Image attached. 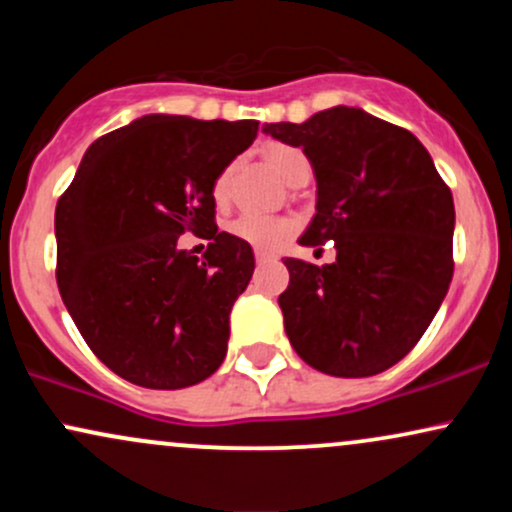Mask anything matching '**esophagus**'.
Returning <instances> with one entry per match:
<instances>
[{"label": "esophagus", "instance_id": "obj_1", "mask_svg": "<svg viewBox=\"0 0 512 512\" xmlns=\"http://www.w3.org/2000/svg\"><path fill=\"white\" fill-rule=\"evenodd\" d=\"M272 257H274V255H269V252H264V250H255V260L260 262V264H262V262H267V260H272Z\"/></svg>", "mask_w": 512, "mask_h": 512}]
</instances>
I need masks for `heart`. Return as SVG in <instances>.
<instances>
[{
	"mask_svg": "<svg viewBox=\"0 0 512 512\" xmlns=\"http://www.w3.org/2000/svg\"><path fill=\"white\" fill-rule=\"evenodd\" d=\"M269 161L276 168V173L289 182L298 170H305L308 166V158L301 149H293V146H274L269 149ZM228 185H231V170H223V173L214 182V197L226 199ZM228 231L233 236L243 240V243L252 245L257 250H274L291 236L293 223L289 219H281V216H267V214H252L245 211L228 223Z\"/></svg>",
	"mask_w": 512,
	"mask_h": 512,
	"instance_id": "obj_1",
	"label": "heart"
}]
</instances>
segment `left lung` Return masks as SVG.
Instances as JSON below:
<instances>
[{
    "mask_svg": "<svg viewBox=\"0 0 512 512\" xmlns=\"http://www.w3.org/2000/svg\"><path fill=\"white\" fill-rule=\"evenodd\" d=\"M264 134L301 146L317 182L298 243L334 240L337 262L286 257L284 327L308 366L337 378L383 373L414 349L452 279L455 204L433 158L407 129L337 105Z\"/></svg>",
    "mask_w": 512,
    "mask_h": 512,
    "instance_id": "obj_1",
    "label": "left lung"
}]
</instances>
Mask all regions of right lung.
Here are the masks:
<instances>
[{"instance_id": "add662e5", "label": "right lung", "mask_w": 512, "mask_h": 512, "mask_svg": "<svg viewBox=\"0 0 512 512\" xmlns=\"http://www.w3.org/2000/svg\"><path fill=\"white\" fill-rule=\"evenodd\" d=\"M257 120L144 115L96 139L55 209L57 286L91 351L120 378L180 390L221 366L252 248L214 223V182ZM185 230L210 240L202 261Z\"/></svg>"}]
</instances>
